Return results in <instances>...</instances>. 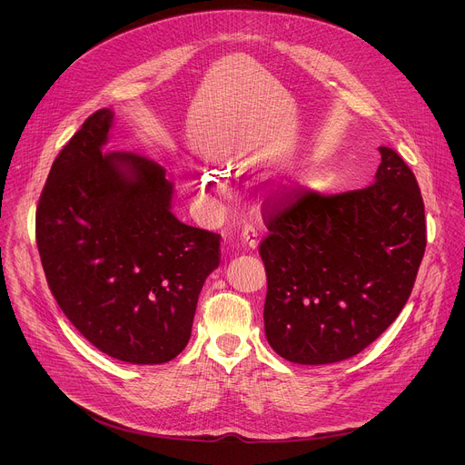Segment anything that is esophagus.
I'll return each mask as SVG.
<instances>
[{
    "mask_svg": "<svg viewBox=\"0 0 465 465\" xmlns=\"http://www.w3.org/2000/svg\"><path fill=\"white\" fill-rule=\"evenodd\" d=\"M241 244L246 250H253L257 246V230L252 228V226H246L241 233Z\"/></svg>",
    "mask_w": 465,
    "mask_h": 465,
    "instance_id": "34e87169",
    "label": "esophagus"
}]
</instances>
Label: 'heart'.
Masks as SVG:
<instances>
[{
  "instance_id": "obj_1",
  "label": "heart",
  "mask_w": 465,
  "mask_h": 465,
  "mask_svg": "<svg viewBox=\"0 0 465 465\" xmlns=\"http://www.w3.org/2000/svg\"><path fill=\"white\" fill-rule=\"evenodd\" d=\"M203 183H204L206 193H210V194H219V193H221V180H219V176H215V174H206V176L203 178Z\"/></svg>"
}]
</instances>
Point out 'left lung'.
I'll list each match as a JSON object with an SVG mask.
<instances>
[{"label": "left lung", "instance_id": "obj_1", "mask_svg": "<svg viewBox=\"0 0 465 465\" xmlns=\"http://www.w3.org/2000/svg\"><path fill=\"white\" fill-rule=\"evenodd\" d=\"M379 153L368 187L331 194L296 187L264 210V333L291 362L361 353L412 292L427 246L423 198L403 158L388 147Z\"/></svg>", "mask_w": 465, "mask_h": 465}]
</instances>
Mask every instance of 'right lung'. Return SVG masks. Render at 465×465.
Masks as SVG:
<instances>
[{"mask_svg":"<svg viewBox=\"0 0 465 465\" xmlns=\"http://www.w3.org/2000/svg\"><path fill=\"white\" fill-rule=\"evenodd\" d=\"M114 114H92L54 158L36 206V244L62 312L103 353L163 364L189 342L221 235L171 213L165 169L103 153Z\"/></svg>","mask_w":465,"mask_h":465,"instance_id":"add662e5","label":"right lung"}]
</instances>
